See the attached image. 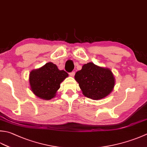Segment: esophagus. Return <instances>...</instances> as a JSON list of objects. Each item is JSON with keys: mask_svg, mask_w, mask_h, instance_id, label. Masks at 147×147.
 <instances>
[{"mask_svg": "<svg viewBox=\"0 0 147 147\" xmlns=\"http://www.w3.org/2000/svg\"><path fill=\"white\" fill-rule=\"evenodd\" d=\"M74 74H75V72L74 71H72L71 73H69V75L72 77H73L74 76Z\"/></svg>", "mask_w": 147, "mask_h": 147, "instance_id": "34e87169", "label": "esophagus"}]
</instances>
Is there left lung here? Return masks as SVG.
I'll list each match as a JSON object with an SVG mask.
<instances>
[{"label": "left lung", "instance_id": "left-lung-1", "mask_svg": "<svg viewBox=\"0 0 147 147\" xmlns=\"http://www.w3.org/2000/svg\"><path fill=\"white\" fill-rule=\"evenodd\" d=\"M74 78L79 83L83 94L94 100L107 96L115 85V78L111 71L92 62L83 65L82 69L76 73Z\"/></svg>", "mask_w": 147, "mask_h": 147}]
</instances>
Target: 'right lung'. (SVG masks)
<instances>
[{
  "label": "right lung",
  "mask_w": 147,
  "mask_h": 147,
  "mask_svg": "<svg viewBox=\"0 0 147 147\" xmlns=\"http://www.w3.org/2000/svg\"><path fill=\"white\" fill-rule=\"evenodd\" d=\"M68 76L67 73L59 70L52 62L30 72L29 82L31 90L36 96L49 100L55 97L60 83Z\"/></svg>",
  "instance_id": "add662e5"
}]
</instances>
